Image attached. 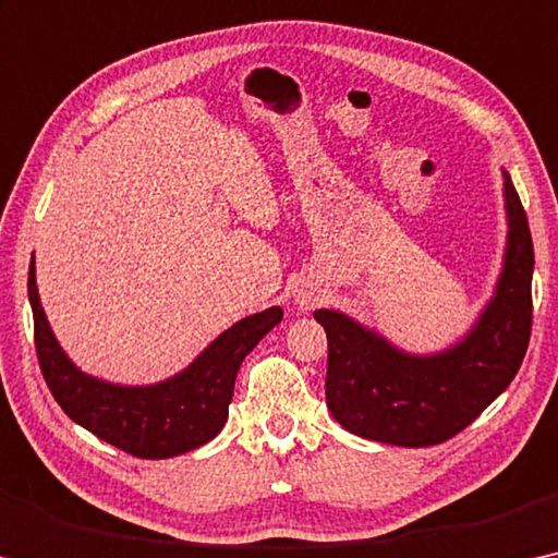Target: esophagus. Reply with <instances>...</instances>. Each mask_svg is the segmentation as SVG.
<instances>
[{
  "label": "esophagus",
  "instance_id": "34e87169",
  "mask_svg": "<svg viewBox=\"0 0 558 558\" xmlns=\"http://www.w3.org/2000/svg\"><path fill=\"white\" fill-rule=\"evenodd\" d=\"M316 302V291L314 289H296L294 291V304L299 308H308Z\"/></svg>",
  "mask_w": 558,
  "mask_h": 558
}]
</instances>
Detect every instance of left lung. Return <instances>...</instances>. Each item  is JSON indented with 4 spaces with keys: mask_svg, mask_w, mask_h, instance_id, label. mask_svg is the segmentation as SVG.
Here are the masks:
<instances>
[{
    "mask_svg": "<svg viewBox=\"0 0 558 558\" xmlns=\"http://www.w3.org/2000/svg\"><path fill=\"white\" fill-rule=\"evenodd\" d=\"M504 177L507 246L492 296L471 327L447 349L411 354L339 308H316L327 331V407L347 432L391 447H434L457 436L507 391L531 333L534 244Z\"/></svg>",
    "mask_w": 558,
    "mask_h": 558,
    "instance_id": "1",
    "label": "left lung"
}]
</instances>
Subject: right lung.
Instances as JSON below:
<instances>
[{
  "mask_svg": "<svg viewBox=\"0 0 558 558\" xmlns=\"http://www.w3.org/2000/svg\"><path fill=\"white\" fill-rule=\"evenodd\" d=\"M29 304L41 374L64 414L101 441L140 459H169L211 441L227 424L244 356L284 319L269 306L221 331L190 366L154 384H114L82 372L59 344L41 306L34 254Z\"/></svg>",
  "mask_w": 558,
  "mask_h": 558,
  "instance_id": "1",
  "label": "right lung"
}]
</instances>
